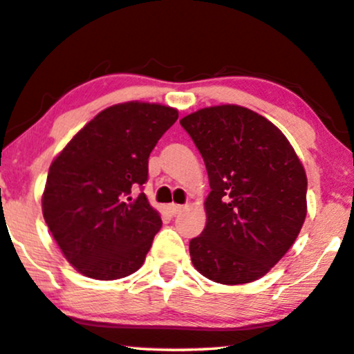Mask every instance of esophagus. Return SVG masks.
I'll return each instance as SVG.
<instances>
[{"mask_svg": "<svg viewBox=\"0 0 354 354\" xmlns=\"http://www.w3.org/2000/svg\"><path fill=\"white\" fill-rule=\"evenodd\" d=\"M183 205H178V203H170V205H168V212L171 213V215H178V213H181L183 212Z\"/></svg>", "mask_w": 354, "mask_h": 354, "instance_id": "34e87169", "label": "esophagus"}]
</instances>
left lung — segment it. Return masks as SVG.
Listing matches in <instances>:
<instances>
[{
    "label": "left lung",
    "instance_id": "left-lung-1",
    "mask_svg": "<svg viewBox=\"0 0 354 354\" xmlns=\"http://www.w3.org/2000/svg\"><path fill=\"white\" fill-rule=\"evenodd\" d=\"M205 162L207 225L189 242L192 265L239 286L271 271L305 223L308 179L281 129L250 109L223 104L183 117Z\"/></svg>",
    "mask_w": 354,
    "mask_h": 354
}]
</instances>
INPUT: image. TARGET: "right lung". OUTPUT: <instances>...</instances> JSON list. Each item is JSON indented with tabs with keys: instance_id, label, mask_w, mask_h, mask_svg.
I'll return each instance as SVG.
<instances>
[{
	"instance_id": "right-lung-1",
	"label": "right lung",
	"mask_w": 354,
	"mask_h": 354,
	"mask_svg": "<svg viewBox=\"0 0 354 354\" xmlns=\"http://www.w3.org/2000/svg\"><path fill=\"white\" fill-rule=\"evenodd\" d=\"M178 109L129 101L104 109L54 157L41 196L44 221L80 274L113 281L142 266L162 218L146 194L149 156Z\"/></svg>"
}]
</instances>
